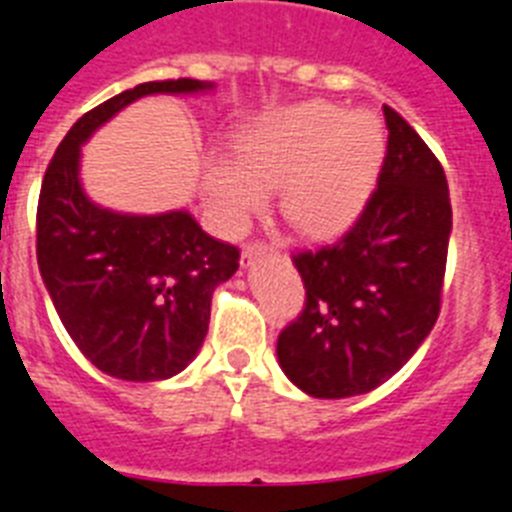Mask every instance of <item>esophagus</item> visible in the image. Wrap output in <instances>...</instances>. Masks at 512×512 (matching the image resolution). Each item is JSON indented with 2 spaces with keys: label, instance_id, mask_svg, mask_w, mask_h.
Wrapping results in <instances>:
<instances>
[{
  "label": "esophagus",
  "instance_id": "obj_1",
  "mask_svg": "<svg viewBox=\"0 0 512 512\" xmlns=\"http://www.w3.org/2000/svg\"><path fill=\"white\" fill-rule=\"evenodd\" d=\"M266 253H274V246L264 243V240H256V243H248L243 246V253H240V264L251 266L259 256H266Z\"/></svg>",
  "mask_w": 512,
  "mask_h": 512
}]
</instances>
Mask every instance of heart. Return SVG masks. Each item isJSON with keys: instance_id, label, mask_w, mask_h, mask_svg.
<instances>
[{"instance_id": "obj_1", "label": "heart", "mask_w": 512, "mask_h": 512, "mask_svg": "<svg viewBox=\"0 0 512 512\" xmlns=\"http://www.w3.org/2000/svg\"><path fill=\"white\" fill-rule=\"evenodd\" d=\"M235 155L204 165V191L225 233H240L277 189L279 214L310 238L344 230L375 189L386 131L370 111L329 100L277 108L240 131Z\"/></svg>"}]
</instances>
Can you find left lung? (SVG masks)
Masks as SVG:
<instances>
[{
	"label": "left lung",
	"mask_w": 512,
	"mask_h": 512,
	"mask_svg": "<svg viewBox=\"0 0 512 512\" xmlns=\"http://www.w3.org/2000/svg\"><path fill=\"white\" fill-rule=\"evenodd\" d=\"M378 189L331 246L292 256L305 308L277 339L279 368L316 399L368 393L399 373L440 313L453 214L443 165L383 106Z\"/></svg>",
	"instance_id": "1"
}]
</instances>
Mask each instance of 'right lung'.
I'll use <instances>...</instances> for the list:
<instances>
[{
  "mask_svg": "<svg viewBox=\"0 0 512 512\" xmlns=\"http://www.w3.org/2000/svg\"><path fill=\"white\" fill-rule=\"evenodd\" d=\"M202 80H163L87 111L56 147L38 199L36 253L43 285L72 342L121 381H165L196 357L214 287L238 272V248L214 240L186 209L126 214L82 189V144L144 95H196Z\"/></svg>",
  "mask_w": 512,
  "mask_h": 512,
  "instance_id": "add662e5",
  "label": "right lung"
}]
</instances>
